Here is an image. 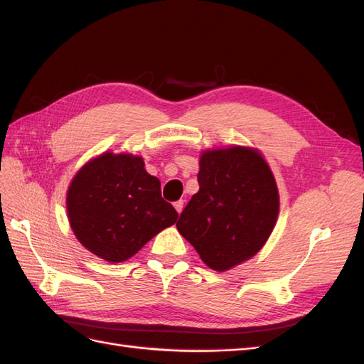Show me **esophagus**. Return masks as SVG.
Returning a JSON list of instances; mask_svg holds the SVG:
<instances>
[{"label":"esophagus","mask_w":364,"mask_h":364,"mask_svg":"<svg viewBox=\"0 0 364 364\" xmlns=\"http://www.w3.org/2000/svg\"><path fill=\"white\" fill-rule=\"evenodd\" d=\"M174 208H176V211H178V213L181 214V213H182V209H183V200L174 202Z\"/></svg>","instance_id":"34e87169"}]
</instances>
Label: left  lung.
Masks as SVG:
<instances>
[{
	"label": "left lung",
	"mask_w": 364,
	"mask_h": 364,
	"mask_svg": "<svg viewBox=\"0 0 364 364\" xmlns=\"http://www.w3.org/2000/svg\"><path fill=\"white\" fill-rule=\"evenodd\" d=\"M197 182L176 228L208 267L225 272L255 255L272 234L277 182L259 153L245 147L205 151Z\"/></svg>",
	"instance_id": "1"
}]
</instances>
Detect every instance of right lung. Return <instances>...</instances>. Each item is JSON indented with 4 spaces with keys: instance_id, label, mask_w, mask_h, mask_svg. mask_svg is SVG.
<instances>
[{
    "instance_id": "right-lung-1",
    "label": "right lung",
    "mask_w": 364,
    "mask_h": 364,
    "mask_svg": "<svg viewBox=\"0 0 364 364\" xmlns=\"http://www.w3.org/2000/svg\"><path fill=\"white\" fill-rule=\"evenodd\" d=\"M67 209L77 240L94 255L121 262L178 220L161 182L132 155L103 153L73 179Z\"/></svg>"
}]
</instances>
